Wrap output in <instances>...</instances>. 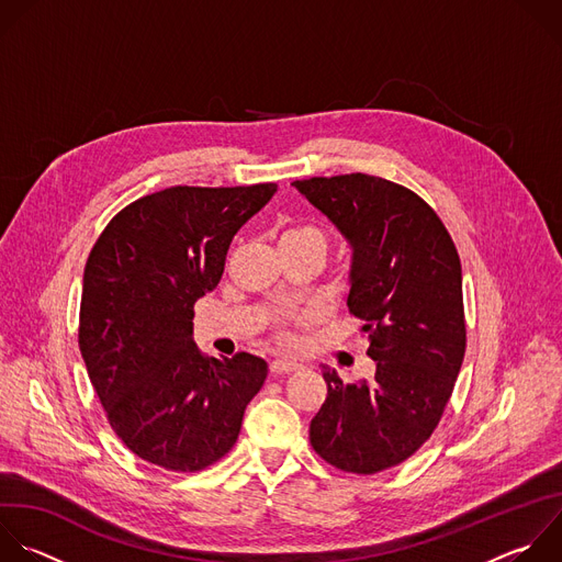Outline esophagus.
<instances>
[{"label": "esophagus", "mask_w": 562, "mask_h": 562, "mask_svg": "<svg viewBox=\"0 0 562 562\" xmlns=\"http://www.w3.org/2000/svg\"><path fill=\"white\" fill-rule=\"evenodd\" d=\"M302 363L297 361H289V359H273L271 361V375H286V372L300 370Z\"/></svg>", "instance_id": "1"}]
</instances>
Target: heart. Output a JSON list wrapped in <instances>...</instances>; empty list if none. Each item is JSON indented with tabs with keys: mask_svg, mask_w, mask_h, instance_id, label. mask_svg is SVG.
<instances>
[{
	"mask_svg": "<svg viewBox=\"0 0 562 562\" xmlns=\"http://www.w3.org/2000/svg\"><path fill=\"white\" fill-rule=\"evenodd\" d=\"M280 245H317L326 251L324 234L313 225H293L282 232Z\"/></svg>",
	"mask_w": 562,
	"mask_h": 562,
	"instance_id": "b5f03b06",
	"label": "heart"
}]
</instances>
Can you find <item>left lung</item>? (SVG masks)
<instances>
[{"label": "left lung", "instance_id": "obj_1", "mask_svg": "<svg viewBox=\"0 0 562 562\" xmlns=\"http://www.w3.org/2000/svg\"><path fill=\"white\" fill-rule=\"evenodd\" d=\"M350 245V313L366 324L370 382L322 370L326 402L311 422L313 450L330 465L375 474L415 454L437 428L465 355L461 260L415 192L380 176L291 182Z\"/></svg>", "mask_w": 562, "mask_h": 562}]
</instances>
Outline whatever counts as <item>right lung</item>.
Here are the masks:
<instances>
[{"mask_svg":"<svg viewBox=\"0 0 562 562\" xmlns=\"http://www.w3.org/2000/svg\"><path fill=\"white\" fill-rule=\"evenodd\" d=\"M278 192L169 187L119 212L83 271L79 348L116 437L143 461L196 472L225 457L260 393L262 357H205L194 304L223 278L238 229Z\"/></svg>","mask_w":562,"mask_h":562,"instance_id":"1","label":"right lung"}]
</instances>
